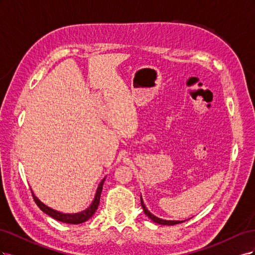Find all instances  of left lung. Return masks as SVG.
<instances>
[{"label":"left lung","mask_w":255,"mask_h":255,"mask_svg":"<svg viewBox=\"0 0 255 255\" xmlns=\"http://www.w3.org/2000/svg\"><path fill=\"white\" fill-rule=\"evenodd\" d=\"M140 202H141V206H142V208H143V212H144V214L148 216V217L151 219V220H153L154 222H156V223H159V225H164V226H173V225H177V223H181V221H171V220H163V219H159V218H157V217H155V216L154 215H152L148 210H146V207H145V205L143 204V201H142V198H140ZM183 222V221H182Z\"/></svg>","instance_id":"obj_1"}]
</instances>
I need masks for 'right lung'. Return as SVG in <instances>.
I'll return each mask as SVG.
<instances>
[{
  "mask_svg": "<svg viewBox=\"0 0 255 255\" xmlns=\"http://www.w3.org/2000/svg\"><path fill=\"white\" fill-rule=\"evenodd\" d=\"M104 181H105V179L102 180V182L100 183V185H99L94 202L91 203V205L87 208V210H85L84 212H81V213H78V214H63V213L57 212L55 210H52L51 207L44 205L41 201H39V199L35 197V195L33 194V191H32V196L34 198L35 203L38 205V207H39L43 213L49 215L50 217L56 219L58 221L65 222V223L79 225V223H83L85 221H87L88 219H90L92 217V215H94L95 212L98 210V206H99V203H100V197H101V191H102Z\"/></svg>",
  "mask_w": 255,
  "mask_h": 255,
  "instance_id": "1",
  "label": "right lung"
}]
</instances>
